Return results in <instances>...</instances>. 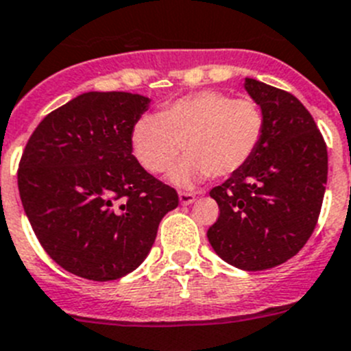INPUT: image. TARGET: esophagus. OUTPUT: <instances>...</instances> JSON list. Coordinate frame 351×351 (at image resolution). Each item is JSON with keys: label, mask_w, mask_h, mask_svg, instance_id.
I'll return each instance as SVG.
<instances>
[{"label": "esophagus", "mask_w": 351, "mask_h": 351, "mask_svg": "<svg viewBox=\"0 0 351 351\" xmlns=\"http://www.w3.org/2000/svg\"><path fill=\"white\" fill-rule=\"evenodd\" d=\"M195 193H189V191H179V202H181L182 205H189L195 202Z\"/></svg>", "instance_id": "1"}]
</instances>
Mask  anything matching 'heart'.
Masks as SVG:
<instances>
[{
  "label": "heart",
  "mask_w": 351,
  "mask_h": 351,
  "mask_svg": "<svg viewBox=\"0 0 351 351\" xmlns=\"http://www.w3.org/2000/svg\"><path fill=\"white\" fill-rule=\"evenodd\" d=\"M265 111L254 99H233L221 90H202L170 102L158 117H141L132 127V149L151 173L173 165L176 184L208 178H230L250 162L265 136Z\"/></svg>",
  "instance_id": "obj_1"
}]
</instances>
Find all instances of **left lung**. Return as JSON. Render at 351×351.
<instances>
[{"instance_id": "8db88e82", "label": "left lung", "mask_w": 351, "mask_h": 351, "mask_svg": "<svg viewBox=\"0 0 351 351\" xmlns=\"http://www.w3.org/2000/svg\"><path fill=\"white\" fill-rule=\"evenodd\" d=\"M245 88L265 111V136L242 170L210 189L219 217L207 237L221 259L259 271L291 259L313 233L326 193L327 146L294 95L252 78Z\"/></svg>"}]
</instances>
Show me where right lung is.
<instances>
[{
    "label": "right lung",
    "mask_w": 351,
    "mask_h": 351,
    "mask_svg": "<svg viewBox=\"0 0 351 351\" xmlns=\"http://www.w3.org/2000/svg\"><path fill=\"white\" fill-rule=\"evenodd\" d=\"M149 99L86 92L48 112L29 137L17 181L45 252L86 280H117L153 247L178 191L132 154V127Z\"/></svg>",
    "instance_id": "add662e5"
}]
</instances>
